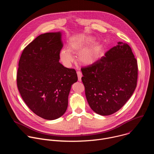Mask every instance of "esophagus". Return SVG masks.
Returning <instances> with one entry per match:
<instances>
[{
	"label": "esophagus",
	"instance_id": "1",
	"mask_svg": "<svg viewBox=\"0 0 154 154\" xmlns=\"http://www.w3.org/2000/svg\"><path fill=\"white\" fill-rule=\"evenodd\" d=\"M77 76H78V80L79 82L82 81V74L80 71H77Z\"/></svg>",
	"mask_w": 154,
	"mask_h": 154
}]
</instances>
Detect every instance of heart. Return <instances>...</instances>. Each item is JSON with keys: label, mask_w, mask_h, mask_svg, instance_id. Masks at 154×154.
Segmentation results:
<instances>
[{"label": "heart", "mask_w": 154, "mask_h": 154, "mask_svg": "<svg viewBox=\"0 0 154 154\" xmlns=\"http://www.w3.org/2000/svg\"><path fill=\"white\" fill-rule=\"evenodd\" d=\"M94 38L93 37H78L72 39L69 44V49L63 48L60 51V58L63 64L66 66H69L74 60V57L71 53L79 52L78 60L83 65H91L97 59L100 46L95 45L88 47L94 42Z\"/></svg>", "instance_id": "obj_1"}]
</instances>
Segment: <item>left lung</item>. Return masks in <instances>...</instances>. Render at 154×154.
I'll use <instances>...</instances> for the list:
<instances>
[{
	"label": "left lung",
	"mask_w": 154,
	"mask_h": 154,
	"mask_svg": "<svg viewBox=\"0 0 154 154\" xmlns=\"http://www.w3.org/2000/svg\"><path fill=\"white\" fill-rule=\"evenodd\" d=\"M81 71L87 101L93 110L102 116L118 111L137 87V61L130 47L122 42Z\"/></svg>",
	"instance_id": "left-lung-1"
}]
</instances>
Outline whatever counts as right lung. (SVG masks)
<instances>
[{
    "label": "right lung",
    "instance_id": "add662e5",
    "mask_svg": "<svg viewBox=\"0 0 154 154\" xmlns=\"http://www.w3.org/2000/svg\"><path fill=\"white\" fill-rule=\"evenodd\" d=\"M61 36V32L39 35L24 49L19 61L20 96L35 114L48 120L64 114L72 85L78 80L75 69L59 62Z\"/></svg>",
    "mask_w": 154,
    "mask_h": 154
}]
</instances>
